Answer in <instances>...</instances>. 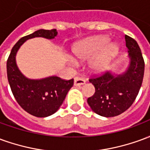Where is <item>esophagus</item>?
<instances>
[{"label": "esophagus", "instance_id": "1", "mask_svg": "<svg viewBox=\"0 0 150 150\" xmlns=\"http://www.w3.org/2000/svg\"><path fill=\"white\" fill-rule=\"evenodd\" d=\"M85 81L84 79L80 78V77H76L75 78V81H74V85L76 86V87H79V86H81V85L85 84Z\"/></svg>", "mask_w": 150, "mask_h": 150}]
</instances>
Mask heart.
Segmentation results:
<instances>
[{
    "mask_svg": "<svg viewBox=\"0 0 150 150\" xmlns=\"http://www.w3.org/2000/svg\"><path fill=\"white\" fill-rule=\"evenodd\" d=\"M110 38L107 36H99L83 41L74 48V55L79 61H85L97 53L90 62V67L93 71H102L120 50L117 43L108 44ZM72 62H76L74 59Z\"/></svg>",
    "mask_w": 150,
    "mask_h": 150,
    "instance_id": "obj_1",
    "label": "heart"
}]
</instances>
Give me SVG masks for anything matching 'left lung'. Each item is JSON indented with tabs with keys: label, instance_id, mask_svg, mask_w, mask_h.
Returning <instances> with one entry per match:
<instances>
[{
	"label": "left lung",
	"instance_id": "8db88e82",
	"mask_svg": "<svg viewBox=\"0 0 150 150\" xmlns=\"http://www.w3.org/2000/svg\"><path fill=\"white\" fill-rule=\"evenodd\" d=\"M129 64L120 74L108 71L89 79L95 87V94L88 99L91 110L104 117L118 116L129 108L142 87L145 62L135 40L125 35Z\"/></svg>",
	"mask_w": 150,
	"mask_h": 150
}]
</instances>
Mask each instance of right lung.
I'll list each match as a JSON object with an SVG mask.
<instances>
[{
    "mask_svg": "<svg viewBox=\"0 0 150 150\" xmlns=\"http://www.w3.org/2000/svg\"><path fill=\"white\" fill-rule=\"evenodd\" d=\"M57 30H38L21 38L13 47L7 61V76L11 91L18 104L25 112L37 117H46L59 110L74 79L63 80L56 75L39 79L25 77L18 68L16 55L25 41L34 38L54 39Z\"/></svg>",
    "mask_w": 150,
    "mask_h": 150,
    "instance_id": "1",
    "label": "right lung"
}]
</instances>
